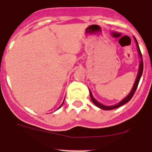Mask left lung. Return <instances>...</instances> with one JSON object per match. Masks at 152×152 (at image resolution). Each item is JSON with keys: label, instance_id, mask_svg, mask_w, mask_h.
<instances>
[{"label": "left lung", "instance_id": "obj_1", "mask_svg": "<svg viewBox=\"0 0 152 152\" xmlns=\"http://www.w3.org/2000/svg\"><path fill=\"white\" fill-rule=\"evenodd\" d=\"M134 40H135L136 45H137V50H138L139 56H140V66H139L138 73H137V78H136L135 82H134V85H133V87H132V90H131V92H130V93H129V94L128 96H127L125 98V99H123V100H122L121 102H119V103L118 104L113 105V106H105V105L99 103V102H97V101H96V99H95L94 98H93V95H92L91 92L90 91V99H91L92 102H93V104H94L96 105V107H99V108L102 109V110H114V109H116V108H118V107H121V106L125 104L126 103H127V102H129V101L131 100V99H132V96H134V93H135L136 90H137V86H138V84H139V82H140V77H141V76H142V70H143V62H142V53H141V52H140V48H139L138 43H137V39H136V38L134 37Z\"/></svg>", "mask_w": 152, "mask_h": 152}]
</instances>
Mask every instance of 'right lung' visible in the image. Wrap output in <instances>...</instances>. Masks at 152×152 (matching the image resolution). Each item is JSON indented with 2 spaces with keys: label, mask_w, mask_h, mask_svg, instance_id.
<instances>
[{
  "label": "right lung",
  "mask_w": 152,
  "mask_h": 152,
  "mask_svg": "<svg viewBox=\"0 0 152 152\" xmlns=\"http://www.w3.org/2000/svg\"><path fill=\"white\" fill-rule=\"evenodd\" d=\"M64 101H65V100H64ZM63 103H64V102H63ZM63 103H62V105H61V106H60V107H59V108H60V107H62V104H63Z\"/></svg>",
  "instance_id": "1"
}]
</instances>
